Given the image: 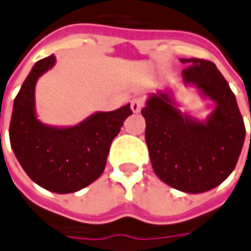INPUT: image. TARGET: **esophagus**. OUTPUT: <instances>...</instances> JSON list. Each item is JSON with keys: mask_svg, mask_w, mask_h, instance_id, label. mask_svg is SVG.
I'll return each mask as SVG.
<instances>
[{"mask_svg": "<svg viewBox=\"0 0 251 251\" xmlns=\"http://www.w3.org/2000/svg\"><path fill=\"white\" fill-rule=\"evenodd\" d=\"M143 105H145V100L141 98V97H136L134 100H131V110L134 113H139L141 109L143 108Z\"/></svg>", "mask_w": 251, "mask_h": 251, "instance_id": "1", "label": "esophagus"}]
</instances>
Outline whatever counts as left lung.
Instances as JSON below:
<instances>
[{
  "label": "left lung",
  "instance_id": "left-lung-1",
  "mask_svg": "<svg viewBox=\"0 0 251 251\" xmlns=\"http://www.w3.org/2000/svg\"><path fill=\"white\" fill-rule=\"evenodd\" d=\"M183 84L213 103L206 119L181 112L168 87L149 94L142 116L151 167L158 179L188 194L217 187L231 175L245 142V123L229 84L215 64L180 58ZM251 142V136H250Z\"/></svg>",
  "mask_w": 251,
  "mask_h": 251
}]
</instances>
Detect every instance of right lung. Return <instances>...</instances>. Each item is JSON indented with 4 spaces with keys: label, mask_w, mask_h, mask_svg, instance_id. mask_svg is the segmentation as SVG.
<instances>
[{
    "label": "right lung",
    "mask_w": 251,
    "mask_h": 251,
    "mask_svg": "<svg viewBox=\"0 0 251 251\" xmlns=\"http://www.w3.org/2000/svg\"><path fill=\"white\" fill-rule=\"evenodd\" d=\"M54 64L53 54L39 60L25 77L13 102L9 139L31 180L51 193L70 194L102 175L110 143L132 110L127 103L112 112H94L75 126L45 124L36 116L35 86Z\"/></svg>",
    "instance_id": "obj_1"
}]
</instances>
